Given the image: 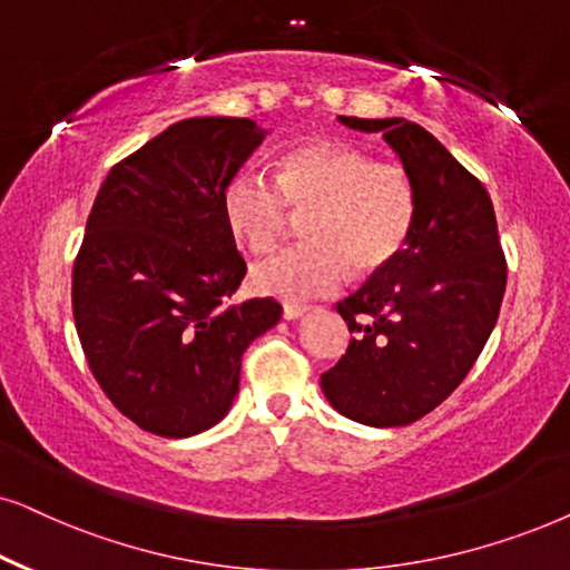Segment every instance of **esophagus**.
<instances>
[{
    "label": "esophagus",
    "instance_id": "obj_1",
    "mask_svg": "<svg viewBox=\"0 0 570 570\" xmlns=\"http://www.w3.org/2000/svg\"><path fill=\"white\" fill-rule=\"evenodd\" d=\"M306 312H308V306H301V303H285L283 306L285 320H301Z\"/></svg>",
    "mask_w": 570,
    "mask_h": 570
}]
</instances>
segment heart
Returning a JSON list of instances; mask_svg holds the SVG:
<instances>
[{"mask_svg":"<svg viewBox=\"0 0 570 570\" xmlns=\"http://www.w3.org/2000/svg\"><path fill=\"white\" fill-rule=\"evenodd\" d=\"M227 233L248 254H267L293 212H308V243L250 269L256 293L283 301L337 293L351 272L374 277L397 262L416 225V186L397 161L372 159L345 140H308L279 159L277 175L240 169L219 196Z\"/></svg>","mask_w":570,"mask_h":570,"instance_id":"obj_1","label":"heart"}]
</instances>
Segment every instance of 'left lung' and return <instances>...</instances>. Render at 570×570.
Wrapping results in <instances>:
<instances>
[{"instance_id": "8db88e82", "label": "left lung", "mask_w": 570, "mask_h": 570, "mask_svg": "<svg viewBox=\"0 0 570 570\" xmlns=\"http://www.w3.org/2000/svg\"><path fill=\"white\" fill-rule=\"evenodd\" d=\"M382 132L416 186V225L395 264L337 303L353 340L322 374L343 416L405 426L438 409L471 372L498 322L505 293L492 198L421 125L340 117Z\"/></svg>"}]
</instances>
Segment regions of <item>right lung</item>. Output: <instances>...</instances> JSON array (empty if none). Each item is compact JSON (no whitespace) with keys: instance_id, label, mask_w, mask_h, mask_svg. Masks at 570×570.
Listing matches in <instances>:
<instances>
[{"instance_id":"1","label":"right lung","mask_w":570,"mask_h":570,"mask_svg":"<svg viewBox=\"0 0 570 570\" xmlns=\"http://www.w3.org/2000/svg\"><path fill=\"white\" fill-rule=\"evenodd\" d=\"M264 130L246 117L169 125L109 169L72 267V316L86 361L140 430L190 438L230 411L243 351L283 306H230L246 262L219 196Z\"/></svg>"}]
</instances>
